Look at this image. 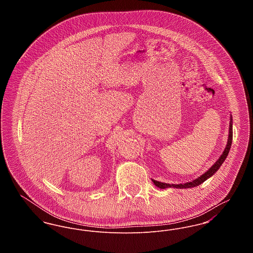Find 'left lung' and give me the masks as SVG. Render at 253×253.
<instances>
[{"label": "left lung", "mask_w": 253, "mask_h": 253, "mask_svg": "<svg viewBox=\"0 0 253 253\" xmlns=\"http://www.w3.org/2000/svg\"><path fill=\"white\" fill-rule=\"evenodd\" d=\"M231 141H232V118H230V122H229V139H228V144L226 146L225 151L223 152L222 156L219 157V159L217 160L216 162L214 163V165H212L209 170H207L204 174H202L200 177H198L197 179L192 181V182H188L185 184H178V185H174V184H166V183H162L159 181L154 180V184L160 188V189H167V188H177V189H187V188H193V187H196L200 184H202L204 181L207 180L208 178H210L213 173L216 172L218 169L221 167V165L223 164V162L225 161V159L228 157L229 155V150H230V146H231Z\"/></svg>", "instance_id": "8db88e82"}]
</instances>
